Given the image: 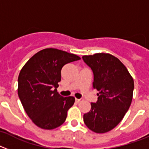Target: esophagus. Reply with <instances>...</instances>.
Instances as JSON below:
<instances>
[{
    "label": "esophagus",
    "mask_w": 149,
    "mask_h": 149,
    "mask_svg": "<svg viewBox=\"0 0 149 149\" xmlns=\"http://www.w3.org/2000/svg\"><path fill=\"white\" fill-rule=\"evenodd\" d=\"M75 101H76V102H77V103H80V102L83 101V99H82V98H80V99H79V98H76Z\"/></svg>",
    "instance_id": "obj_1"
}]
</instances>
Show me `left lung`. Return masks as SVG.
<instances>
[{
  "instance_id": "left-lung-1",
  "label": "left lung",
  "mask_w": 149,
  "mask_h": 149,
  "mask_svg": "<svg viewBox=\"0 0 149 149\" xmlns=\"http://www.w3.org/2000/svg\"><path fill=\"white\" fill-rule=\"evenodd\" d=\"M94 74L93 89L98 91V101L91 103L84 115V123L95 133L104 134L119 125L131 106L134 79L119 59L107 53L83 56Z\"/></svg>"
}]
</instances>
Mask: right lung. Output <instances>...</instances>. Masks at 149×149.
Instances as JSON below:
<instances>
[{
  "mask_svg": "<svg viewBox=\"0 0 149 149\" xmlns=\"http://www.w3.org/2000/svg\"><path fill=\"white\" fill-rule=\"evenodd\" d=\"M81 59L56 48L39 51L22 67L18 81V95L23 107L36 125L52 130L66 119L74 103L73 96L63 97L57 92L64 65Z\"/></svg>",
  "mask_w": 149,
  "mask_h": 149,
  "instance_id": "obj_1",
  "label": "right lung"
}]
</instances>
